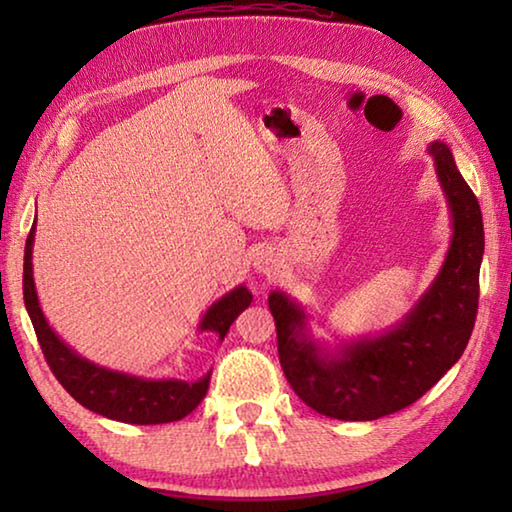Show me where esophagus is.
Segmentation results:
<instances>
[{
  "label": "esophagus",
  "mask_w": 512,
  "mask_h": 512,
  "mask_svg": "<svg viewBox=\"0 0 512 512\" xmlns=\"http://www.w3.org/2000/svg\"><path fill=\"white\" fill-rule=\"evenodd\" d=\"M253 268L264 277H273L280 273V257L275 255L273 248L262 246L253 253Z\"/></svg>",
  "instance_id": "1"
}]
</instances>
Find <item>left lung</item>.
Returning <instances> with one entry per match:
<instances>
[{"label":"left lung","instance_id":"1","mask_svg":"<svg viewBox=\"0 0 512 512\" xmlns=\"http://www.w3.org/2000/svg\"><path fill=\"white\" fill-rule=\"evenodd\" d=\"M447 198L452 239L438 275L402 320L375 336L318 341L311 314L280 289L268 307L289 384L311 409L336 420H377L429 391L461 359L479 307L483 216L445 142L427 146Z\"/></svg>","mask_w":512,"mask_h":512}]
</instances>
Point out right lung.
I'll list each match as a JSON object with an SVG mask.
<instances>
[{"instance_id":"add662e5","label":"right lung","mask_w":512,"mask_h":512,"mask_svg":"<svg viewBox=\"0 0 512 512\" xmlns=\"http://www.w3.org/2000/svg\"><path fill=\"white\" fill-rule=\"evenodd\" d=\"M33 239H36V223L29 232L27 248H24V305H27L49 368L65 391L85 409L126 424H164L183 420L185 415L192 413L210 388L212 370H207L196 381L178 377H140L99 366V363L81 357L60 339L42 314L36 282H33ZM250 302H253V293L244 284H239L212 302V307L205 311L198 323V332H210L223 341L230 325L235 323L241 311L248 309Z\"/></svg>"}]
</instances>
